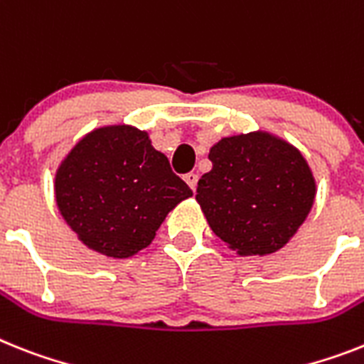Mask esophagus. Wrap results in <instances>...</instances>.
Instances as JSON below:
<instances>
[{
  "label": "esophagus",
  "instance_id": "1",
  "mask_svg": "<svg viewBox=\"0 0 364 364\" xmlns=\"http://www.w3.org/2000/svg\"><path fill=\"white\" fill-rule=\"evenodd\" d=\"M185 181H187V185H188V187L192 188V191H196V185H198V173H194V172L185 173Z\"/></svg>",
  "mask_w": 364,
  "mask_h": 364
}]
</instances>
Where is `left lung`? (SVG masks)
Instances as JSON below:
<instances>
[{
	"instance_id": "left-lung-1",
	"label": "left lung",
	"mask_w": 364,
	"mask_h": 364,
	"mask_svg": "<svg viewBox=\"0 0 364 364\" xmlns=\"http://www.w3.org/2000/svg\"><path fill=\"white\" fill-rule=\"evenodd\" d=\"M196 200L216 237L239 255H270L304 224L316 181L300 149L268 131L224 136Z\"/></svg>"
}]
</instances>
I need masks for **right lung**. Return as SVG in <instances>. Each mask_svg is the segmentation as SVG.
I'll return each instance as SVG.
<instances>
[{
  "mask_svg": "<svg viewBox=\"0 0 364 364\" xmlns=\"http://www.w3.org/2000/svg\"><path fill=\"white\" fill-rule=\"evenodd\" d=\"M191 196L148 133L125 124L87 133L55 173L66 224L87 248L114 259L148 248L168 213Z\"/></svg>",
  "mask_w": 364,
  "mask_h": 364,
  "instance_id": "right-lung-1",
  "label": "right lung"
}]
</instances>
